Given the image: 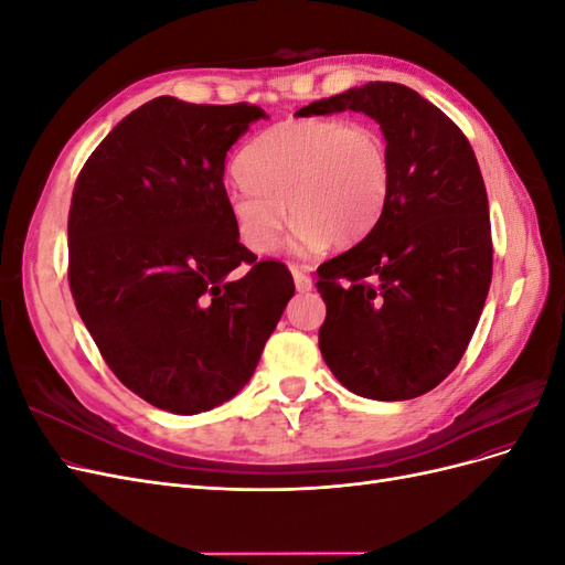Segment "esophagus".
Wrapping results in <instances>:
<instances>
[{
  "label": "esophagus",
  "instance_id": "esophagus-1",
  "mask_svg": "<svg viewBox=\"0 0 565 565\" xmlns=\"http://www.w3.org/2000/svg\"><path fill=\"white\" fill-rule=\"evenodd\" d=\"M289 270H292V278H295V287H297V292H309L311 289V278H309V273H306L301 266H289Z\"/></svg>",
  "mask_w": 565,
  "mask_h": 565
}]
</instances>
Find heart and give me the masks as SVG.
I'll return each mask as SVG.
<instances>
[{
    "mask_svg": "<svg viewBox=\"0 0 565 565\" xmlns=\"http://www.w3.org/2000/svg\"><path fill=\"white\" fill-rule=\"evenodd\" d=\"M235 167L241 181L228 185L226 207L256 254L278 247L285 210L297 252L361 241L377 224L391 188L382 134L344 119H285L247 143Z\"/></svg>",
    "mask_w": 565,
    "mask_h": 565,
    "instance_id": "b5f03b06",
    "label": "heart"
}]
</instances>
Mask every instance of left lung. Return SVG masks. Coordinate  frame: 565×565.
Returning a JSON list of instances; mask_svg holds the SVG:
<instances>
[{
    "instance_id": "left-lung-1",
    "label": "left lung",
    "mask_w": 565,
    "mask_h": 565,
    "mask_svg": "<svg viewBox=\"0 0 565 565\" xmlns=\"http://www.w3.org/2000/svg\"><path fill=\"white\" fill-rule=\"evenodd\" d=\"M365 113L380 125L391 188L377 224L318 268L324 363L355 396L409 401L457 367L492 278L488 195L467 136L417 92L370 82L297 110Z\"/></svg>"
}]
</instances>
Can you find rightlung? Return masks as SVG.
<instances>
[{
    "instance_id": "obj_1",
    "label": "right lung",
    "mask_w": 565,
    "mask_h": 565,
    "mask_svg": "<svg viewBox=\"0 0 565 565\" xmlns=\"http://www.w3.org/2000/svg\"><path fill=\"white\" fill-rule=\"evenodd\" d=\"M266 117L247 104L152 98L98 143L75 183L77 313L115 377L167 413H207L243 391L295 295L285 264L241 245L226 207V152Z\"/></svg>"
}]
</instances>
